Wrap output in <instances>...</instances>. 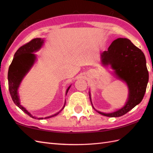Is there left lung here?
I'll return each mask as SVG.
<instances>
[{"instance_id": "1", "label": "left lung", "mask_w": 153, "mask_h": 153, "mask_svg": "<svg viewBox=\"0 0 153 153\" xmlns=\"http://www.w3.org/2000/svg\"><path fill=\"white\" fill-rule=\"evenodd\" d=\"M102 66H110L114 74L124 82L128 88V100L122 108L111 113H105L94 108L100 114L108 117H120L139 105L143 98L149 82V72L143 53L135 47L130 40L119 38L114 41L108 51L100 54Z\"/></svg>"}]
</instances>
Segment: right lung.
Here are the masks:
<instances>
[{
  "label": "right lung",
  "mask_w": 153,
  "mask_h": 153,
  "mask_svg": "<svg viewBox=\"0 0 153 153\" xmlns=\"http://www.w3.org/2000/svg\"><path fill=\"white\" fill-rule=\"evenodd\" d=\"M44 42L45 40L43 39L35 38L27 44L19 48L14 54V58H13L10 66L9 67L8 73L9 91L10 93L12 99L15 103V105L31 118L35 119L37 118L38 120H42L43 119V118H37V117L31 115V114L29 112L20 104V100H19V97L18 95V89L24 77L30 71L31 67L33 66L34 63L36 61L37 56L33 53L38 51L43 47ZM70 87L71 85L68 87L66 91V95H67ZM65 105H66V101H65L63 108L59 112L50 116L45 117V119L49 118L58 115L63 110Z\"/></svg>",
  "instance_id": "right-lung-1"
}]
</instances>
